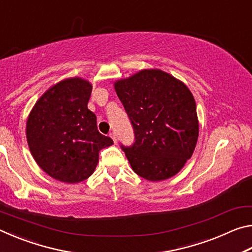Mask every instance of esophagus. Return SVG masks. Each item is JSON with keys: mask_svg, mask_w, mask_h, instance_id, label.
Returning a JSON list of instances; mask_svg holds the SVG:
<instances>
[{"mask_svg": "<svg viewBox=\"0 0 252 252\" xmlns=\"http://www.w3.org/2000/svg\"><path fill=\"white\" fill-rule=\"evenodd\" d=\"M110 138L113 140V142H114V143H117V142H118L117 135H116V133H114V132H111V133H110Z\"/></svg>", "mask_w": 252, "mask_h": 252, "instance_id": "esophagus-1", "label": "esophagus"}]
</instances>
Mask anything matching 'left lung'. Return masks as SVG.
<instances>
[{
	"label": "left lung",
	"mask_w": 252,
	"mask_h": 252,
	"mask_svg": "<svg viewBox=\"0 0 252 252\" xmlns=\"http://www.w3.org/2000/svg\"><path fill=\"white\" fill-rule=\"evenodd\" d=\"M114 90L133 126V146H121L132 170L149 181L176 176L192 156L199 135L189 88L160 69H144L116 81Z\"/></svg>",
	"instance_id": "obj_1"
}]
</instances>
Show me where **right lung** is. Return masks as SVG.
<instances>
[{
    "instance_id": "right-lung-1",
    "label": "right lung",
    "mask_w": 252,
    "mask_h": 252,
    "mask_svg": "<svg viewBox=\"0 0 252 252\" xmlns=\"http://www.w3.org/2000/svg\"><path fill=\"white\" fill-rule=\"evenodd\" d=\"M92 84L67 78L48 89L30 112L27 140L37 165L55 180L78 183L94 172L101 149L112 139L97 131L88 109Z\"/></svg>"
}]
</instances>
